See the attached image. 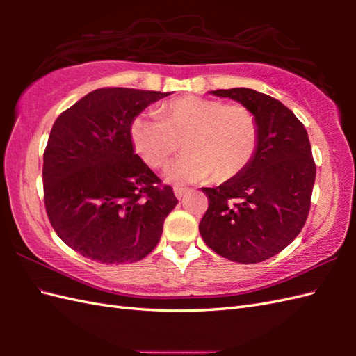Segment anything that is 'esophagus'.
Here are the masks:
<instances>
[{"label":"esophagus","instance_id":"34e87169","mask_svg":"<svg viewBox=\"0 0 356 356\" xmlns=\"http://www.w3.org/2000/svg\"><path fill=\"white\" fill-rule=\"evenodd\" d=\"M186 193H188L186 188H179V186L174 188V194H176L177 199H182Z\"/></svg>","mask_w":356,"mask_h":356}]
</instances>
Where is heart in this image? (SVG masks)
Masks as SVG:
<instances>
[{
    "mask_svg": "<svg viewBox=\"0 0 356 356\" xmlns=\"http://www.w3.org/2000/svg\"><path fill=\"white\" fill-rule=\"evenodd\" d=\"M159 118L131 120L130 140L143 162L163 168L184 142L186 156L171 165L166 179L197 184L214 174L217 182L236 177L251 163L259 145V124L245 105L184 96L163 104Z\"/></svg>",
    "mask_w": 356,
    "mask_h": 356,
    "instance_id": "b5f03b06",
    "label": "heart"
}]
</instances>
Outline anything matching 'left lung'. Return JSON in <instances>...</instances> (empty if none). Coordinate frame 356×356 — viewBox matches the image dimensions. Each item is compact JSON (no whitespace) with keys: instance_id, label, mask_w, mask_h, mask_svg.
<instances>
[{"instance_id":"obj_1","label":"left lung","mask_w":356,"mask_h":356,"mask_svg":"<svg viewBox=\"0 0 356 356\" xmlns=\"http://www.w3.org/2000/svg\"><path fill=\"white\" fill-rule=\"evenodd\" d=\"M211 93L254 113L259 145L245 171L216 188H202L209 207L200 236L231 261H264L282 252L306 223L316 174L311 142L305 125L275 97L251 88Z\"/></svg>"}]
</instances>
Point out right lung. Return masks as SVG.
<instances>
[{
    "mask_svg": "<svg viewBox=\"0 0 356 356\" xmlns=\"http://www.w3.org/2000/svg\"><path fill=\"white\" fill-rule=\"evenodd\" d=\"M170 93L97 88L63 111L44 151V203L64 243L90 260L134 263L161 240L177 199L134 153L131 120Z\"/></svg>",
    "mask_w": 356,
    "mask_h": 356,
    "instance_id": "1",
    "label": "right lung"
}]
</instances>
